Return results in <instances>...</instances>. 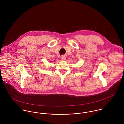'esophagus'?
Masks as SVG:
<instances>
[{
	"label": "esophagus",
	"instance_id": "1",
	"mask_svg": "<svg viewBox=\"0 0 124 124\" xmlns=\"http://www.w3.org/2000/svg\"><path fill=\"white\" fill-rule=\"evenodd\" d=\"M66 57L65 55H62L61 56V59L62 60H65L66 59Z\"/></svg>",
	"mask_w": 124,
	"mask_h": 124
}]
</instances>
